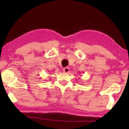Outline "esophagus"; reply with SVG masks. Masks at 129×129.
I'll list each match as a JSON object with an SVG mask.
<instances>
[{
  "label": "esophagus",
  "mask_w": 129,
  "mask_h": 129,
  "mask_svg": "<svg viewBox=\"0 0 129 129\" xmlns=\"http://www.w3.org/2000/svg\"><path fill=\"white\" fill-rule=\"evenodd\" d=\"M69 71H70V69L69 67H65L64 69H63V72H64V73H68L69 72Z\"/></svg>",
  "instance_id": "34e87169"
}]
</instances>
